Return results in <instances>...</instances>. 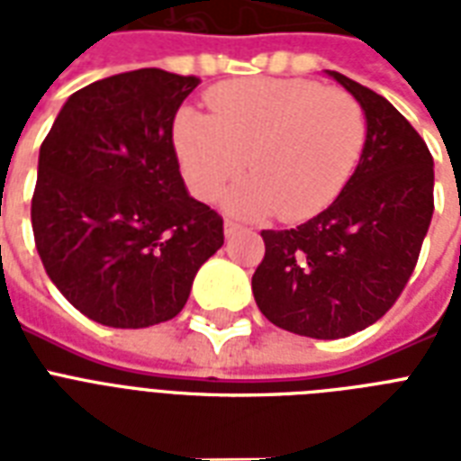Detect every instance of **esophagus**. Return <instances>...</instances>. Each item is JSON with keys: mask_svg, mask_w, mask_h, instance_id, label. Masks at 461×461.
Returning <instances> with one entry per match:
<instances>
[{"mask_svg": "<svg viewBox=\"0 0 461 461\" xmlns=\"http://www.w3.org/2000/svg\"><path fill=\"white\" fill-rule=\"evenodd\" d=\"M234 231H239V224L231 222V220H224V234H227V237H231Z\"/></svg>", "mask_w": 461, "mask_h": 461, "instance_id": "1", "label": "esophagus"}]
</instances>
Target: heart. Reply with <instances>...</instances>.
Masks as SVG:
<instances>
[{
  "mask_svg": "<svg viewBox=\"0 0 461 461\" xmlns=\"http://www.w3.org/2000/svg\"><path fill=\"white\" fill-rule=\"evenodd\" d=\"M212 117L184 110L174 146L191 191L212 201L246 169L230 195L241 215L306 220L335 201L366 140L361 104L339 88L303 78H244L208 95Z\"/></svg>",
  "mask_w": 461,
  "mask_h": 461,
  "instance_id": "heart-1",
  "label": "heart"
}]
</instances>
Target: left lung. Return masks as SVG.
Listing matches in <instances>:
<instances>
[{
  "label": "left lung",
  "instance_id": "1",
  "mask_svg": "<svg viewBox=\"0 0 461 461\" xmlns=\"http://www.w3.org/2000/svg\"><path fill=\"white\" fill-rule=\"evenodd\" d=\"M366 114V143L330 208L296 230H263L251 287L277 328L339 339L393 308L414 273L433 217V155L375 90L330 71Z\"/></svg>",
  "mask_w": 461,
  "mask_h": 461
}]
</instances>
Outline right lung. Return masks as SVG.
Segmentation results:
<instances>
[{
    "instance_id": "add662e5",
    "label": "right lung",
    "mask_w": 461,
    "mask_h": 461,
    "mask_svg": "<svg viewBox=\"0 0 461 461\" xmlns=\"http://www.w3.org/2000/svg\"><path fill=\"white\" fill-rule=\"evenodd\" d=\"M198 83L162 68L90 83L40 146L35 249L90 321L133 330L172 321L198 267L224 244L222 217L188 195L172 140Z\"/></svg>"
}]
</instances>
